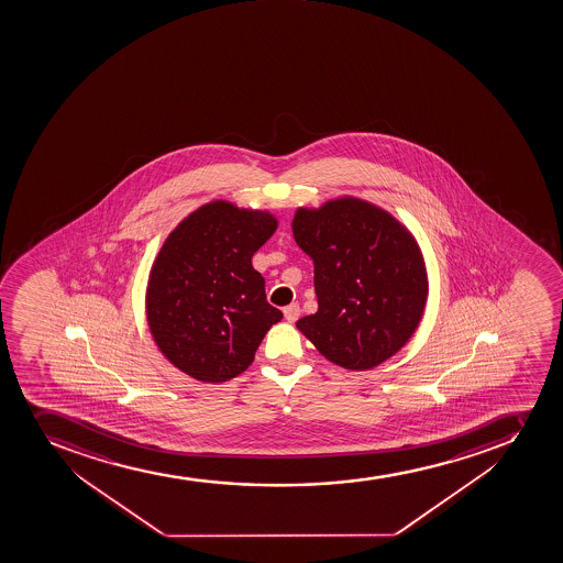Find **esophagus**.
Wrapping results in <instances>:
<instances>
[{"instance_id": "obj_1", "label": "esophagus", "mask_w": 563, "mask_h": 563, "mask_svg": "<svg viewBox=\"0 0 563 563\" xmlns=\"http://www.w3.org/2000/svg\"><path fill=\"white\" fill-rule=\"evenodd\" d=\"M283 312H285V318L288 323H296L299 316H301V308H299L297 302H294V305H288Z\"/></svg>"}]
</instances>
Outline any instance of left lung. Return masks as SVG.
I'll return each mask as SVG.
<instances>
[{"instance_id":"obj_1","label":"left lung","mask_w":563,"mask_h":563,"mask_svg":"<svg viewBox=\"0 0 563 563\" xmlns=\"http://www.w3.org/2000/svg\"><path fill=\"white\" fill-rule=\"evenodd\" d=\"M294 239L313 261L318 312L297 321L329 362L367 371L417 332L428 272L411 231L382 207L341 196L299 207Z\"/></svg>"}]
</instances>
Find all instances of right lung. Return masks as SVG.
<instances>
[{"instance_id": "right-lung-1", "label": "right lung", "mask_w": 563, "mask_h": 563, "mask_svg": "<svg viewBox=\"0 0 563 563\" xmlns=\"http://www.w3.org/2000/svg\"><path fill=\"white\" fill-rule=\"evenodd\" d=\"M275 229L272 212L214 200L163 242L148 275L146 321L163 356L190 378L222 384L244 373L283 319L251 264Z\"/></svg>"}]
</instances>
